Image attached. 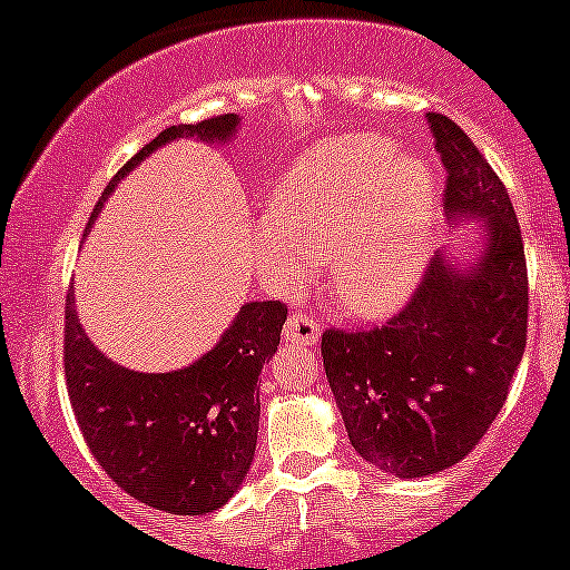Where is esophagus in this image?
I'll use <instances>...</instances> for the list:
<instances>
[{
	"label": "esophagus",
	"mask_w": 570,
	"mask_h": 570,
	"mask_svg": "<svg viewBox=\"0 0 570 570\" xmlns=\"http://www.w3.org/2000/svg\"><path fill=\"white\" fill-rule=\"evenodd\" d=\"M318 335H322V326L313 316L307 313H289L284 324V340L286 343H297V345H316Z\"/></svg>",
	"instance_id": "esophagus-1"
}]
</instances>
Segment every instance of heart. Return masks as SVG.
<instances>
[{
	"label": "heart",
	"instance_id": "b5f03b06",
	"mask_svg": "<svg viewBox=\"0 0 570 570\" xmlns=\"http://www.w3.org/2000/svg\"><path fill=\"white\" fill-rule=\"evenodd\" d=\"M436 222L429 163L396 153L381 134H348L316 144L281 174L254 248L276 284H299L326 263L345 311L385 318L421 286Z\"/></svg>",
	"mask_w": 570,
	"mask_h": 570
}]
</instances>
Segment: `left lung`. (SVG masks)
Returning <instances> with one entry per match:
<instances>
[{"label": "left lung", "mask_w": 570, "mask_h": 570, "mask_svg": "<svg viewBox=\"0 0 570 570\" xmlns=\"http://www.w3.org/2000/svg\"><path fill=\"white\" fill-rule=\"evenodd\" d=\"M448 168L450 225L474 222L480 254L436 252L412 303L383 330H326L322 356L353 450L402 480L472 453L499 415L528 337V271L512 200L472 139L426 115Z\"/></svg>", "instance_id": "8db88e82"}]
</instances>
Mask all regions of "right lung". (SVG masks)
I'll return each mask as SVG.
<instances>
[{
	"instance_id": "obj_1",
	"label": "right lung",
	"mask_w": 570,
	"mask_h": 570,
	"mask_svg": "<svg viewBox=\"0 0 570 570\" xmlns=\"http://www.w3.org/2000/svg\"><path fill=\"white\" fill-rule=\"evenodd\" d=\"M238 128V115L166 128L109 181L90 222L117 181L163 144H227ZM284 322L286 307L278 299L246 303L219 343L193 364L136 372L90 343L69 292L63 367L71 410L90 453L117 488L168 514H208L225 507L252 469L259 431L257 383L278 351Z\"/></svg>"
}]
</instances>
